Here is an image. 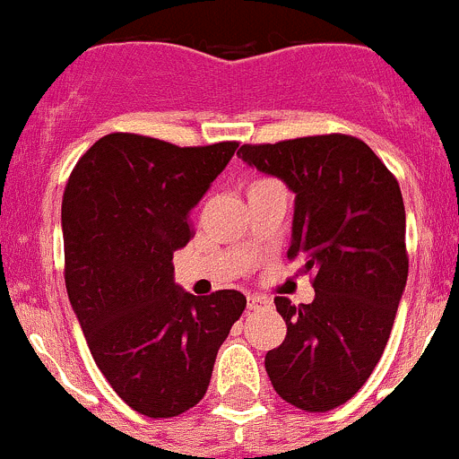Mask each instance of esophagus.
Segmentation results:
<instances>
[{"mask_svg": "<svg viewBox=\"0 0 459 459\" xmlns=\"http://www.w3.org/2000/svg\"><path fill=\"white\" fill-rule=\"evenodd\" d=\"M266 304H268V299L262 298V295H248V298H247L248 311H257V308L266 307Z\"/></svg>", "mask_w": 459, "mask_h": 459, "instance_id": "1", "label": "esophagus"}]
</instances>
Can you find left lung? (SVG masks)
<instances>
[{
    "mask_svg": "<svg viewBox=\"0 0 459 459\" xmlns=\"http://www.w3.org/2000/svg\"><path fill=\"white\" fill-rule=\"evenodd\" d=\"M238 155L295 193L289 259L313 273L316 299L275 298L286 337L266 353L281 400L308 413L349 402L384 353L409 275L400 184L353 135L244 143Z\"/></svg>",
    "mask_w": 459,
    "mask_h": 459,
    "instance_id": "left-lung-1",
    "label": "left lung"
}]
</instances>
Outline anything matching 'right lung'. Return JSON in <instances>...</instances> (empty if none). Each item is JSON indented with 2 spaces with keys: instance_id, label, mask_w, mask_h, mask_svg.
<instances>
[{
  "instance_id": "obj_1",
  "label": "right lung",
  "mask_w": 459,
  "mask_h": 459,
  "mask_svg": "<svg viewBox=\"0 0 459 459\" xmlns=\"http://www.w3.org/2000/svg\"><path fill=\"white\" fill-rule=\"evenodd\" d=\"M238 142L208 146L110 133L80 157L62 202L64 280L92 359L146 418H178L206 393L239 290L184 293L173 253L195 235L191 208Z\"/></svg>"
}]
</instances>
